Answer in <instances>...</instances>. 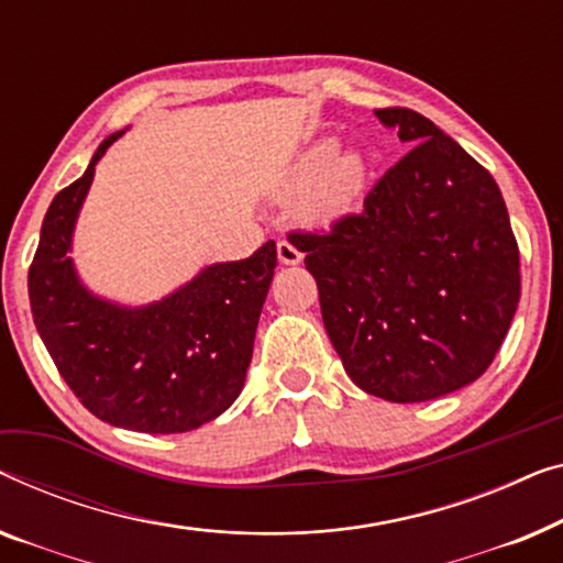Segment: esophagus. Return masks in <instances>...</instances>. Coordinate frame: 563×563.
I'll use <instances>...</instances> for the list:
<instances>
[{
  "mask_svg": "<svg viewBox=\"0 0 563 563\" xmlns=\"http://www.w3.org/2000/svg\"><path fill=\"white\" fill-rule=\"evenodd\" d=\"M278 260L283 265H298L303 260V252H300L296 244H290L288 240L278 242Z\"/></svg>",
  "mask_w": 563,
  "mask_h": 563,
  "instance_id": "1",
  "label": "esophagus"
}]
</instances>
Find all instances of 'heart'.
Segmentation results:
<instances>
[{
  "mask_svg": "<svg viewBox=\"0 0 563 563\" xmlns=\"http://www.w3.org/2000/svg\"><path fill=\"white\" fill-rule=\"evenodd\" d=\"M367 186V163L357 150L336 153L334 140H323L308 147L292 163L283 184L285 196H300L306 191V213L311 221L327 224L331 219L344 217Z\"/></svg>",
  "mask_w": 563,
  "mask_h": 563,
  "instance_id": "obj_1",
  "label": "heart"
}]
</instances>
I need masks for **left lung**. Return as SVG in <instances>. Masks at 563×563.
<instances>
[{
  "mask_svg": "<svg viewBox=\"0 0 563 563\" xmlns=\"http://www.w3.org/2000/svg\"><path fill=\"white\" fill-rule=\"evenodd\" d=\"M410 142L329 232H290L334 350L364 393L423 402L493 364L520 300V252L495 178L413 109H377Z\"/></svg>",
  "mask_w": 563,
  "mask_h": 563,
  "instance_id": "1",
  "label": "left lung"
}]
</instances>
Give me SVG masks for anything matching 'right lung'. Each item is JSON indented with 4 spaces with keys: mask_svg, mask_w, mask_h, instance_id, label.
<instances>
[{
    "mask_svg": "<svg viewBox=\"0 0 563 563\" xmlns=\"http://www.w3.org/2000/svg\"><path fill=\"white\" fill-rule=\"evenodd\" d=\"M55 196L27 273L30 308L45 350L84 408L142 433H184L213 421L242 393L260 311L278 265L275 242L236 263L203 267L150 306L126 308L78 280L70 240L93 165Z\"/></svg>",
    "mask_w": 563,
    "mask_h": 563,
    "instance_id": "right-lung-1",
    "label": "right lung"
}]
</instances>
